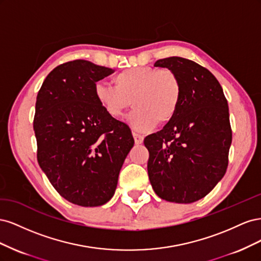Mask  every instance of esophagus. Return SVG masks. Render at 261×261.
<instances>
[{"mask_svg":"<svg viewBox=\"0 0 261 261\" xmlns=\"http://www.w3.org/2000/svg\"><path fill=\"white\" fill-rule=\"evenodd\" d=\"M133 136H134V139H135V144L136 145L143 144V141H144V137L143 136L139 135V134H137V133H133Z\"/></svg>","mask_w":261,"mask_h":261,"instance_id":"obj_1","label":"esophagus"}]
</instances>
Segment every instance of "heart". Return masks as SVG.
<instances>
[{
    "label": "heart",
    "instance_id": "1",
    "mask_svg": "<svg viewBox=\"0 0 261 261\" xmlns=\"http://www.w3.org/2000/svg\"><path fill=\"white\" fill-rule=\"evenodd\" d=\"M112 83L97 84L94 97L112 117L123 116L133 105L129 122L139 132L169 124L178 111L183 87L174 70L132 67L113 76Z\"/></svg>",
    "mask_w": 261,
    "mask_h": 261
}]
</instances>
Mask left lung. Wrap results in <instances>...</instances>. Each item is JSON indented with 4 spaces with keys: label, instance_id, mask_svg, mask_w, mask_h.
<instances>
[{
    "label": "left lung",
    "instance_id": "8db88e82",
    "mask_svg": "<svg viewBox=\"0 0 261 261\" xmlns=\"http://www.w3.org/2000/svg\"><path fill=\"white\" fill-rule=\"evenodd\" d=\"M174 70L183 96L172 122L145 138L148 176L160 198L191 203L203 198L224 176L232 129L222 87L207 68L184 58L158 60Z\"/></svg>",
    "mask_w": 261,
    "mask_h": 261
}]
</instances>
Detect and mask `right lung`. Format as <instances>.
<instances>
[{
    "label": "right lung",
    "mask_w": 261,
    "mask_h": 261,
    "mask_svg": "<svg viewBox=\"0 0 261 261\" xmlns=\"http://www.w3.org/2000/svg\"><path fill=\"white\" fill-rule=\"evenodd\" d=\"M114 73L85 60L46 76L36 101L37 159L63 198L82 207L112 198L134 146L127 125L110 116L94 97L96 83Z\"/></svg>",
    "instance_id": "add662e5"
}]
</instances>
